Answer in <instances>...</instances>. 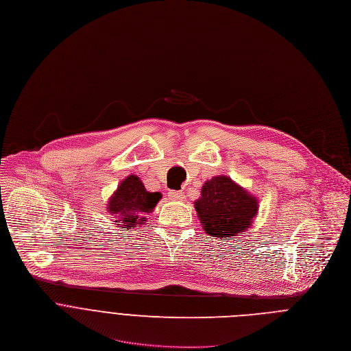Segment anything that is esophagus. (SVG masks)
<instances>
[{"instance_id": "34e87169", "label": "esophagus", "mask_w": 351, "mask_h": 351, "mask_svg": "<svg viewBox=\"0 0 351 351\" xmlns=\"http://www.w3.org/2000/svg\"><path fill=\"white\" fill-rule=\"evenodd\" d=\"M169 197L173 199V200H180V202H182V200L185 199V195H184L182 192H180V191H170V192H169Z\"/></svg>"}]
</instances>
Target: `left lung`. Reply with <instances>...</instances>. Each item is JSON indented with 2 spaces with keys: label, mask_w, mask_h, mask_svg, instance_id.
Instances as JSON below:
<instances>
[{
  "label": "left lung",
  "mask_w": 351,
  "mask_h": 351,
  "mask_svg": "<svg viewBox=\"0 0 351 351\" xmlns=\"http://www.w3.org/2000/svg\"><path fill=\"white\" fill-rule=\"evenodd\" d=\"M193 206L206 234L227 241L245 232L258 213V199L227 176L207 180Z\"/></svg>",
  "instance_id": "1"
}]
</instances>
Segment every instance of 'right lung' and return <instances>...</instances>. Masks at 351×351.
I'll list each match as a JSON object with an SVG mask.
<instances>
[{
	"label": "right lung",
	"mask_w": 351,
	"mask_h": 351,
	"mask_svg": "<svg viewBox=\"0 0 351 351\" xmlns=\"http://www.w3.org/2000/svg\"><path fill=\"white\" fill-rule=\"evenodd\" d=\"M162 199L160 192L147 191L144 182L138 176H127L108 200V213L113 216L114 224L131 230L147 221L145 215L152 213L158 202Z\"/></svg>",
	"instance_id": "obj_1"
}]
</instances>
